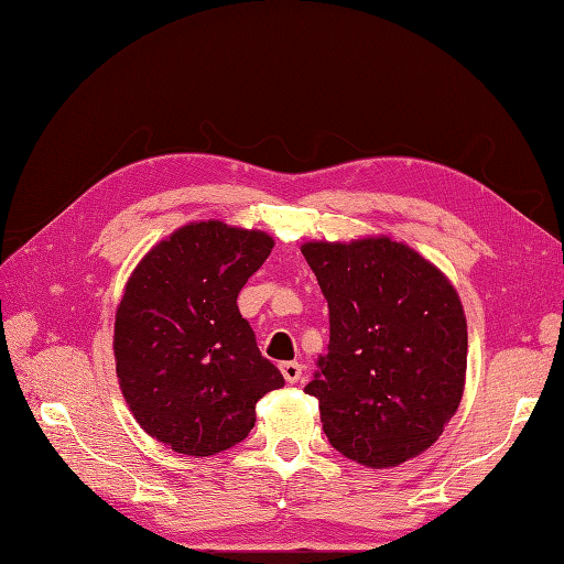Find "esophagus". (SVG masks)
I'll return each instance as SVG.
<instances>
[{
  "label": "esophagus",
  "mask_w": 564,
  "mask_h": 564,
  "mask_svg": "<svg viewBox=\"0 0 564 564\" xmlns=\"http://www.w3.org/2000/svg\"><path fill=\"white\" fill-rule=\"evenodd\" d=\"M280 370L286 382H299L301 376H304V366H301L299 361H286V364H280Z\"/></svg>",
  "instance_id": "esophagus-1"
}]
</instances>
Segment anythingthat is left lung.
I'll list each match as a JSON object with an SVG mask.
<instances>
[{
	"mask_svg": "<svg viewBox=\"0 0 564 564\" xmlns=\"http://www.w3.org/2000/svg\"><path fill=\"white\" fill-rule=\"evenodd\" d=\"M329 308V345L306 394L329 445L390 469L429 449L457 414L466 315L447 274L392 237L301 243Z\"/></svg>",
	"mask_w": 564,
	"mask_h": 564,
	"instance_id": "obj_1",
	"label": "left lung"
}]
</instances>
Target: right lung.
Returning <instances> with one entry per match:
<instances>
[{
	"mask_svg": "<svg viewBox=\"0 0 564 564\" xmlns=\"http://www.w3.org/2000/svg\"><path fill=\"white\" fill-rule=\"evenodd\" d=\"M272 237L200 219L133 268L115 315V364L141 429L178 455L210 457L251 433L256 404L284 378L260 356L237 296Z\"/></svg>",
	"mask_w": 564,
	"mask_h": 564,
	"instance_id": "add662e5",
	"label": "right lung"
}]
</instances>
